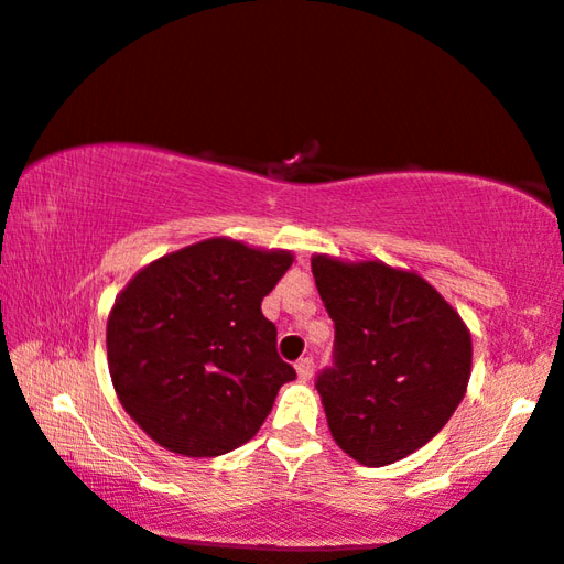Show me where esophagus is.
<instances>
[{"mask_svg":"<svg viewBox=\"0 0 564 564\" xmlns=\"http://www.w3.org/2000/svg\"><path fill=\"white\" fill-rule=\"evenodd\" d=\"M296 373H299V379H303V381H308L311 377H314V359H299L296 361Z\"/></svg>","mask_w":564,"mask_h":564,"instance_id":"obj_1","label":"esophagus"}]
</instances>
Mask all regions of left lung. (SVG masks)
Wrapping results in <instances>:
<instances>
[{
	"label": "left lung",
	"mask_w": 564,
	"mask_h": 564,
	"mask_svg": "<svg viewBox=\"0 0 564 564\" xmlns=\"http://www.w3.org/2000/svg\"><path fill=\"white\" fill-rule=\"evenodd\" d=\"M334 321V366L316 379L336 444L366 467L409 457L442 432L467 394L471 336L414 271L311 258Z\"/></svg>",
	"instance_id": "8db88e82"
}]
</instances>
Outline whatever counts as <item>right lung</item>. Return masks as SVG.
<instances>
[{"mask_svg":"<svg viewBox=\"0 0 564 564\" xmlns=\"http://www.w3.org/2000/svg\"><path fill=\"white\" fill-rule=\"evenodd\" d=\"M291 263L289 250L208 238L124 285L107 318V366L150 440L183 457H220L253 440L296 379L261 311Z\"/></svg>","mask_w":564,"mask_h":564,"instance_id":"right-lung-1","label":"right lung"}]
</instances>
